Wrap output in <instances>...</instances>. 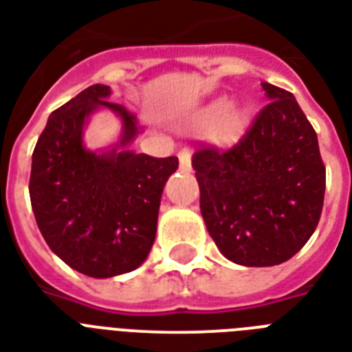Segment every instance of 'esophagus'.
<instances>
[{
  "label": "esophagus",
  "mask_w": 352,
  "mask_h": 352,
  "mask_svg": "<svg viewBox=\"0 0 352 352\" xmlns=\"http://www.w3.org/2000/svg\"><path fill=\"white\" fill-rule=\"evenodd\" d=\"M179 159H181V170L190 171V168H192V157H190V151H188V149H181V151H179Z\"/></svg>",
  "instance_id": "esophagus-1"
}]
</instances>
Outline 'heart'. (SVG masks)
<instances>
[{
    "label": "heart",
    "instance_id": "1",
    "mask_svg": "<svg viewBox=\"0 0 352 352\" xmlns=\"http://www.w3.org/2000/svg\"><path fill=\"white\" fill-rule=\"evenodd\" d=\"M219 111H221V113L226 111V107H225V106H221V107H219Z\"/></svg>",
    "mask_w": 352,
    "mask_h": 352
}]
</instances>
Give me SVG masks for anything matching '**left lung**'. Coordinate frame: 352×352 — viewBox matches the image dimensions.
I'll return each mask as SVG.
<instances>
[{
    "label": "left lung",
    "instance_id": "left-lung-1",
    "mask_svg": "<svg viewBox=\"0 0 352 352\" xmlns=\"http://www.w3.org/2000/svg\"><path fill=\"white\" fill-rule=\"evenodd\" d=\"M261 85L270 102L239 142L201 144L192 157L206 228L221 254L245 267H274L298 254L325 195L314 127L292 93Z\"/></svg>",
    "mask_w": 352,
    "mask_h": 352
}]
</instances>
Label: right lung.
Here are the masks:
<instances>
[{
  "label": "right lung",
  "mask_w": 352,
  "mask_h": 352,
  "mask_svg": "<svg viewBox=\"0 0 352 352\" xmlns=\"http://www.w3.org/2000/svg\"><path fill=\"white\" fill-rule=\"evenodd\" d=\"M109 95V85L95 84L52 111L30 168V204L43 239L89 278H113L142 265L157 234L164 184L179 168L177 157L118 151L138 127L131 113L106 100ZM98 107L117 111L124 122L121 142L102 155L81 142V127Z\"/></svg>",
  "instance_id": "add662e5"
}]
</instances>
